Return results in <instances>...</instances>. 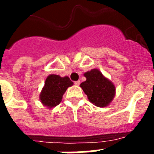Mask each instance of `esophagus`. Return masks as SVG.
I'll use <instances>...</instances> for the list:
<instances>
[{
  "label": "esophagus",
  "mask_w": 154,
  "mask_h": 154,
  "mask_svg": "<svg viewBox=\"0 0 154 154\" xmlns=\"http://www.w3.org/2000/svg\"><path fill=\"white\" fill-rule=\"evenodd\" d=\"M80 83H81V82H80V81H77V82H74V84L76 85H79Z\"/></svg>",
  "instance_id": "obj_1"
}]
</instances>
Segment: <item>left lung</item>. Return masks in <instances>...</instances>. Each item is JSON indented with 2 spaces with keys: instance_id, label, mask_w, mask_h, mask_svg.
<instances>
[{
  "instance_id": "obj_1",
  "label": "left lung",
  "mask_w": 154,
  "mask_h": 154,
  "mask_svg": "<svg viewBox=\"0 0 154 154\" xmlns=\"http://www.w3.org/2000/svg\"><path fill=\"white\" fill-rule=\"evenodd\" d=\"M86 81L80 87L87 95L89 101L97 107H106L110 105L116 94L114 84L105 77L97 69L85 72Z\"/></svg>"
}]
</instances>
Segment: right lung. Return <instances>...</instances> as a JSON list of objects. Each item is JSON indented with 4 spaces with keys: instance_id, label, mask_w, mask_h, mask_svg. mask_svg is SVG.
I'll list each match as a JSON object with an SVG mask.
<instances>
[{
    "instance_id": "1",
    "label": "right lung",
    "mask_w": 154,
    "mask_h": 154,
    "mask_svg": "<svg viewBox=\"0 0 154 154\" xmlns=\"http://www.w3.org/2000/svg\"><path fill=\"white\" fill-rule=\"evenodd\" d=\"M72 85L73 82L67 76L62 77L56 74L49 75L40 94V101L42 105L49 109L55 107L62 101V97L66 89Z\"/></svg>"
}]
</instances>
